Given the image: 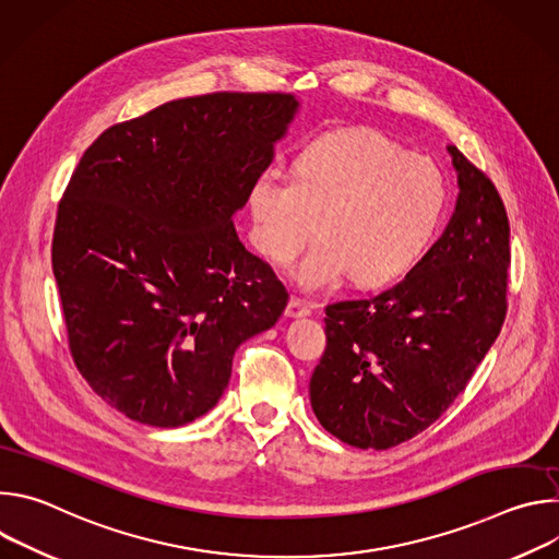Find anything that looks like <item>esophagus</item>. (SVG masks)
<instances>
[{"label": "esophagus", "instance_id": "34e87169", "mask_svg": "<svg viewBox=\"0 0 559 559\" xmlns=\"http://www.w3.org/2000/svg\"><path fill=\"white\" fill-rule=\"evenodd\" d=\"M309 313H311L309 302H305V300H300V298H296V296L289 298L287 309H285V316H287V318H305V316H309Z\"/></svg>", "mask_w": 559, "mask_h": 559}]
</instances>
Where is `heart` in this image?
Returning a JSON list of instances; mask_svg holds the SVG:
<instances>
[{"instance_id":"1","label":"heart","mask_w":559,"mask_h":559,"mask_svg":"<svg viewBox=\"0 0 559 559\" xmlns=\"http://www.w3.org/2000/svg\"><path fill=\"white\" fill-rule=\"evenodd\" d=\"M254 246L289 263L305 292L354 274L362 287L407 276L427 254L449 205V181L433 158L369 128L328 132L294 158L292 177L265 168L248 194Z\"/></svg>"}]
</instances>
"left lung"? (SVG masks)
<instances>
[{"label":"left lung","mask_w":559,"mask_h":559,"mask_svg":"<svg viewBox=\"0 0 559 559\" xmlns=\"http://www.w3.org/2000/svg\"><path fill=\"white\" fill-rule=\"evenodd\" d=\"M455 210L423 261L391 289L330 305L311 409L358 449H391L436 423L496 343L507 313L509 218L496 186L447 145Z\"/></svg>","instance_id":"left-lung-1"}]
</instances>
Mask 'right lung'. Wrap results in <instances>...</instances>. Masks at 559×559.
<instances>
[{"instance_id":"obj_1","label":"right lung","mask_w":559,"mask_h":559,"mask_svg":"<svg viewBox=\"0 0 559 559\" xmlns=\"http://www.w3.org/2000/svg\"><path fill=\"white\" fill-rule=\"evenodd\" d=\"M298 108L283 93L175 99L108 128L72 173L52 236L68 343L130 420L205 416L236 347L281 318L287 292L238 241L234 214Z\"/></svg>"}]
</instances>
